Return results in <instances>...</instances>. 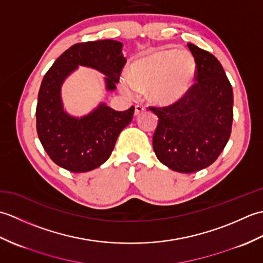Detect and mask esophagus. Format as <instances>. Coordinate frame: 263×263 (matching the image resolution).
Returning <instances> with one entry per match:
<instances>
[{"instance_id":"34e87169","label":"esophagus","mask_w":263,"mask_h":263,"mask_svg":"<svg viewBox=\"0 0 263 263\" xmlns=\"http://www.w3.org/2000/svg\"><path fill=\"white\" fill-rule=\"evenodd\" d=\"M144 110H146V108H144L143 106H141V105H137V106H136V110H135V115H136V116L140 115L141 113H143Z\"/></svg>"}]
</instances>
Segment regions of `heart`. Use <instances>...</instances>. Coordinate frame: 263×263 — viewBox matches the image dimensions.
I'll return each mask as SVG.
<instances>
[{
    "label": "heart",
    "instance_id": "obj_1",
    "mask_svg": "<svg viewBox=\"0 0 263 263\" xmlns=\"http://www.w3.org/2000/svg\"><path fill=\"white\" fill-rule=\"evenodd\" d=\"M195 74L197 63L189 52L163 49L136 60L131 64L130 77L120 79V89L127 97L148 92L153 103L170 106L187 96Z\"/></svg>",
    "mask_w": 263,
    "mask_h": 263
}]
</instances>
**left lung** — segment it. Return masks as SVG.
I'll list each match as a JSON object with an SVG mask.
<instances>
[{"instance_id": "obj_1", "label": "left lung", "mask_w": 263, "mask_h": 263, "mask_svg": "<svg viewBox=\"0 0 263 263\" xmlns=\"http://www.w3.org/2000/svg\"><path fill=\"white\" fill-rule=\"evenodd\" d=\"M197 63L191 91L168 107H150L158 116L153 138L161 164L180 173L210 166L224 150L233 124V89L219 61L189 43Z\"/></svg>"}]
</instances>
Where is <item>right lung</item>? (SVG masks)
<instances>
[{"label": "right lung", "mask_w": 263, "mask_h": 263, "mask_svg": "<svg viewBox=\"0 0 263 263\" xmlns=\"http://www.w3.org/2000/svg\"><path fill=\"white\" fill-rule=\"evenodd\" d=\"M122 48L121 42L111 39L74 44L44 77L36 108L37 135L51 159L64 170L85 173L103 165L133 119L135 106L117 111L106 103L87 115L73 116L64 108L61 96L63 82L79 66L103 73L106 91H114L126 63Z\"/></svg>", "instance_id": "obj_1"}]
</instances>
